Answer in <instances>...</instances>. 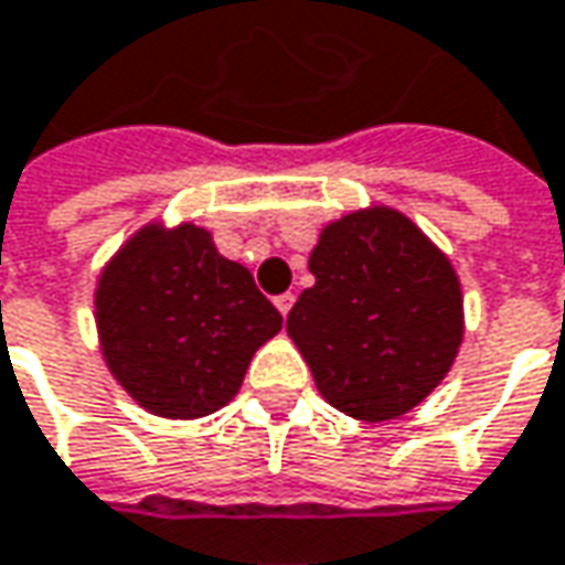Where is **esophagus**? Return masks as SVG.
<instances>
[{
    "label": "esophagus",
    "instance_id": "esophagus-1",
    "mask_svg": "<svg viewBox=\"0 0 565 565\" xmlns=\"http://www.w3.org/2000/svg\"><path fill=\"white\" fill-rule=\"evenodd\" d=\"M275 307L281 310V316L290 313V307H294V294H281V297H275Z\"/></svg>",
    "mask_w": 565,
    "mask_h": 565
}]
</instances>
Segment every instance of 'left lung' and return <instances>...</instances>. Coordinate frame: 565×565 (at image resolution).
<instances>
[{
    "label": "left lung",
    "mask_w": 565,
    "mask_h": 565,
    "mask_svg": "<svg viewBox=\"0 0 565 565\" xmlns=\"http://www.w3.org/2000/svg\"><path fill=\"white\" fill-rule=\"evenodd\" d=\"M310 271L287 335L339 413L386 422L445 381L463 339L460 281L409 216L374 207L329 223Z\"/></svg>",
    "instance_id": "8db88e82"
}]
</instances>
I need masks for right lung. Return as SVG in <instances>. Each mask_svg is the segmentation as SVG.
I'll use <instances>...</instances> for the list:
<instances>
[{
    "instance_id": "right-lung-1",
    "label": "right lung",
    "mask_w": 565,
    "mask_h": 565,
    "mask_svg": "<svg viewBox=\"0 0 565 565\" xmlns=\"http://www.w3.org/2000/svg\"><path fill=\"white\" fill-rule=\"evenodd\" d=\"M102 351L117 383L162 418L226 406L281 313L249 268L223 258L201 226H143L95 290Z\"/></svg>"
}]
</instances>
